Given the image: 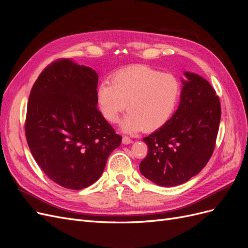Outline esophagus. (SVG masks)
Returning <instances> with one entry per match:
<instances>
[{
  "mask_svg": "<svg viewBox=\"0 0 248 248\" xmlns=\"http://www.w3.org/2000/svg\"><path fill=\"white\" fill-rule=\"evenodd\" d=\"M133 140H131V139H129L128 137H123V139H122V142L124 145H128V144H131Z\"/></svg>",
  "mask_w": 248,
  "mask_h": 248,
  "instance_id": "34e87169",
  "label": "esophagus"
}]
</instances>
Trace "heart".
Instances as JSON below:
<instances>
[{
    "instance_id": "b5f03b06",
    "label": "heart",
    "mask_w": 248,
    "mask_h": 248,
    "mask_svg": "<svg viewBox=\"0 0 248 248\" xmlns=\"http://www.w3.org/2000/svg\"><path fill=\"white\" fill-rule=\"evenodd\" d=\"M181 97V82L171 73L146 65H134L103 80L96 92L102 117L116 123L126 108L129 114L122 121L125 132L155 131L174 116Z\"/></svg>"
}]
</instances>
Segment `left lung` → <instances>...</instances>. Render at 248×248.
Segmentation results:
<instances>
[{
    "mask_svg": "<svg viewBox=\"0 0 248 248\" xmlns=\"http://www.w3.org/2000/svg\"><path fill=\"white\" fill-rule=\"evenodd\" d=\"M179 108L170 121L149 137L140 170L159 186L188 181L206 167L218 133L221 108L209 82L196 73L185 72Z\"/></svg>",
    "mask_w": 248,
    "mask_h": 248,
    "instance_id": "left-lung-1",
    "label": "left lung"
}]
</instances>
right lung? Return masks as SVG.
<instances>
[{
    "label": "right lung",
    "mask_w": 248,
    "mask_h": 248,
    "mask_svg": "<svg viewBox=\"0 0 248 248\" xmlns=\"http://www.w3.org/2000/svg\"><path fill=\"white\" fill-rule=\"evenodd\" d=\"M98 76L58 59L44 69L29 97L25 131L34 159L50 180L79 190L100 178L122 137L97 108Z\"/></svg>",
    "instance_id": "obj_1"
}]
</instances>
